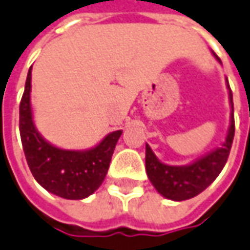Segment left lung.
<instances>
[{
    "instance_id": "obj_1",
    "label": "left lung",
    "mask_w": 250,
    "mask_h": 250,
    "mask_svg": "<svg viewBox=\"0 0 250 250\" xmlns=\"http://www.w3.org/2000/svg\"><path fill=\"white\" fill-rule=\"evenodd\" d=\"M229 91H230V103H231V123H230L229 135L222 147H218L212 153L204 156L203 159L194 161L190 166L172 167L157 160L150 146L146 145L145 163H146L147 176L161 196L174 201H183L193 198L207 189L222 172L231 150L234 132H235L234 105H232V93L230 86H229Z\"/></svg>"
}]
</instances>
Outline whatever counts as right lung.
<instances>
[{"label":"right lung","mask_w":250,"mask_h":250,"mask_svg":"<svg viewBox=\"0 0 250 250\" xmlns=\"http://www.w3.org/2000/svg\"><path fill=\"white\" fill-rule=\"evenodd\" d=\"M31 68L19 111V128L25 160L35 181L47 191L68 200H82L104 182L122 130L111 132L96 147L86 152L62 150L47 144L32 123Z\"/></svg>","instance_id":"obj_1"}]
</instances>
